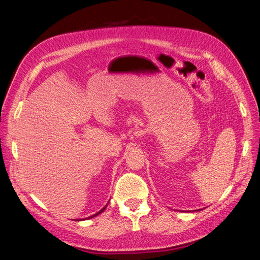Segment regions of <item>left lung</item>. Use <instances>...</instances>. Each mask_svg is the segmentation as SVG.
<instances>
[{"label": "left lung", "mask_w": 260, "mask_h": 260, "mask_svg": "<svg viewBox=\"0 0 260 260\" xmlns=\"http://www.w3.org/2000/svg\"><path fill=\"white\" fill-rule=\"evenodd\" d=\"M195 211H200V210H195Z\"/></svg>", "instance_id": "1"}]
</instances>
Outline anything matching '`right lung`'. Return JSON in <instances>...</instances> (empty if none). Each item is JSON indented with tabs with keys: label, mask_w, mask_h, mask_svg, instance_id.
Wrapping results in <instances>:
<instances>
[{
	"label": "right lung",
	"mask_w": 260,
	"mask_h": 260,
	"mask_svg": "<svg viewBox=\"0 0 260 260\" xmlns=\"http://www.w3.org/2000/svg\"><path fill=\"white\" fill-rule=\"evenodd\" d=\"M106 207H107V204H106V206H105V207H104L103 209H101V210H100V211H99L98 213H95V214H93V215H92V216H90V217H94V216H98L99 214H101V213H102V212H103V211L105 210V208H106ZM90 217H88V218H90Z\"/></svg>",
	"instance_id": "obj_1"
}]
</instances>
